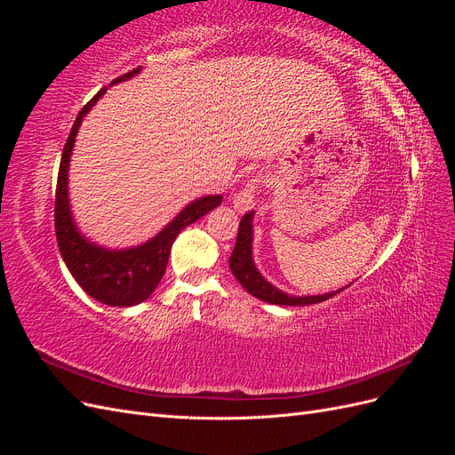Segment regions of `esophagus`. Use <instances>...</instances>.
<instances>
[{
	"instance_id": "1",
	"label": "esophagus",
	"mask_w": 455,
	"mask_h": 455,
	"mask_svg": "<svg viewBox=\"0 0 455 455\" xmlns=\"http://www.w3.org/2000/svg\"><path fill=\"white\" fill-rule=\"evenodd\" d=\"M256 188H258V180H251L249 184H246L239 194H235L231 197V203L233 206H235L237 212H249L254 209L256 204V199H254V194H256Z\"/></svg>"
}]
</instances>
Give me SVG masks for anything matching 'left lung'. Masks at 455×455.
Instances as JSON below:
<instances>
[{
  "instance_id": "1",
  "label": "left lung",
  "mask_w": 455,
  "mask_h": 455,
  "mask_svg": "<svg viewBox=\"0 0 455 455\" xmlns=\"http://www.w3.org/2000/svg\"><path fill=\"white\" fill-rule=\"evenodd\" d=\"M252 220H254V212H246L241 218L235 249H233L229 258V269L233 275H235V279L243 284L246 292H251L254 298L275 306H311V304H321V301L328 298H334L343 291V288H339V291L319 294V296H292L279 291L277 286H273L267 279H264V275L258 271L254 264Z\"/></svg>"
}]
</instances>
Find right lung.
<instances>
[{
	"label": "right lung",
	"instance_id": "1",
	"mask_svg": "<svg viewBox=\"0 0 455 455\" xmlns=\"http://www.w3.org/2000/svg\"><path fill=\"white\" fill-rule=\"evenodd\" d=\"M140 70L142 68H136V70L114 79L112 85L134 77L136 74H140ZM106 91L108 87L96 92L77 114L70 136H68L62 149L57 199H54V229H57V241L64 264L74 275L77 284L100 304L109 307H132L148 299L157 288L164 269H167L171 246L178 233L197 222L206 212L216 209L222 203V196H204L191 201L157 235L142 244L131 246V249H106V246L87 239L76 226L70 209L68 169H70V159L81 121Z\"/></svg>",
	"mask_w": 455,
	"mask_h": 455
}]
</instances>
